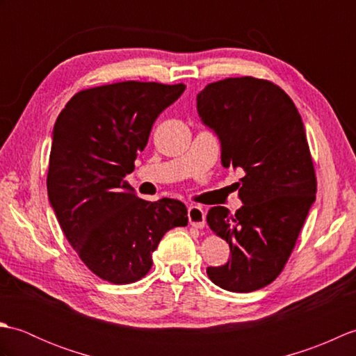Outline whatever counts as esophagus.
<instances>
[{
    "label": "esophagus",
    "instance_id": "34e87169",
    "mask_svg": "<svg viewBox=\"0 0 356 356\" xmlns=\"http://www.w3.org/2000/svg\"><path fill=\"white\" fill-rule=\"evenodd\" d=\"M188 220L194 226V228H205L207 225V214L205 211H203L202 207L197 205H193L188 208Z\"/></svg>",
    "mask_w": 356,
    "mask_h": 356
}]
</instances>
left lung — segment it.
Wrapping results in <instances>:
<instances>
[{
  "label": "left lung",
  "mask_w": 356,
  "mask_h": 356,
  "mask_svg": "<svg viewBox=\"0 0 356 356\" xmlns=\"http://www.w3.org/2000/svg\"><path fill=\"white\" fill-rule=\"evenodd\" d=\"M203 125L220 142L225 168L245 174L240 209L208 211L209 228L229 245V260L207 268L214 284L252 292L272 283L289 259L316 194L306 131L292 99L269 81L228 78L195 97Z\"/></svg>",
  "instance_id": "8db88e82"
}]
</instances>
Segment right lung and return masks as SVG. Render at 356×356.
Returning <instances> with one entry per match:
<instances>
[{
    "instance_id": "1",
    "label": "right lung",
    "mask_w": 356,
    "mask_h": 356,
    "mask_svg": "<svg viewBox=\"0 0 356 356\" xmlns=\"http://www.w3.org/2000/svg\"><path fill=\"white\" fill-rule=\"evenodd\" d=\"M184 84L125 81L74 95L53 127L49 202L86 266L115 284L138 282L166 231L188 225L182 202L139 199L124 177Z\"/></svg>"
}]
</instances>
